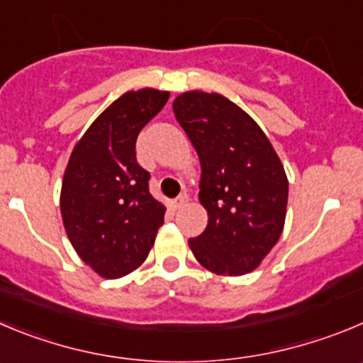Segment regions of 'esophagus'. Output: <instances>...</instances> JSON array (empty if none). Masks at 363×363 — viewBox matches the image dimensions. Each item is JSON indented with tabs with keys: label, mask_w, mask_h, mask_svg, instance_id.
I'll return each mask as SVG.
<instances>
[{
	"label": "esophagus",
	"mask_w": 363,
	"mask_h": 363,
	"mask_svg": "<svg viewBox=\"0 0 363 363\" xmlns=\"http://www.w3.org/2000/svg\"><path fill=\"white\" fill-rule=\"evenodd\" d=\"M187 201H189V196L187 194H179L178 198H176L174 201H172V205H174V208H182V207H185V205H187Z\"/></svg>",
	"instance_id": "34e87169"
}]
</instances>
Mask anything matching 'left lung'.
<instances>
[{"instance_id": "8db88e82", "label": "left lung", "mask_w": 363, "mask_h": 363, "mask_svg": "<svg viewBox=\"0 0 363 363\" xmlns=\"http://www.w3.org/2000/svg\"><path fill=\"white\" fill-rule=\"evenodd\" d=\"M201 164L199 203L207 228L189 239L216 275H245L270 254L284 228L288 178L257 122L219 93L185 91L172 102Z\"/></svg>"}]
</instances>
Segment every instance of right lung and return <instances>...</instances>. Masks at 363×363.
Masks as SVG:
<instances>
[{"instance_id": "obj_1", "label": "right lung", "mask_w": 363, "mask_h": 363, "mask_svg": "<svg viewBox=\"0 0 363 363\" xmlns=\"http://www.w3.org/2000/svg\"><path fill=\"white\" fill-rule=\"evenodd\" d=\"M169 91H128L95 118L73 147L61 189L65 230L79 257L104 279L136 270L164 225L165 207L149 192L136 138Z\"/></svg>"}]
</instances>
